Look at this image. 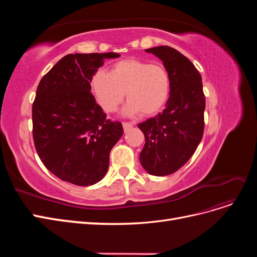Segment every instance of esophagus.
I'll return each mask as SVG.
<instances>
[{
	"mask_svg": "<svg viewBox=\"0 0 257 257\" xmlns=\"http://www.w3.org/2000/svg\"><path fill=\"white\" fill-rule=\"evenodd\" d=\"M122 125H123L124 132H127L130 128L133 127V123H131V122H123Z\"/></svg>",
	"mask_w": 257,
	"mask_h": 257,
	"instance_id": "obj_1",
	"label": "esophagus"
}]
</instances>
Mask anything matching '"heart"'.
Masks as SVG:
<instances>
[{
  "instance_id": "heart-1",
  "label": "heart",
  "mask_w": 257,
  "mask_h": 257,
  "mask_svg": "<svg viewBox=\"0 0 257 257\" xmlns=\"http://www.w3.org/2000/svg\"><path fill=\"white\" fill-rule=\"evenodd\" d=\"M91 85L99 105L107 112L114 111L126 93V114L158 112L167 102L170 92L169 76L164 67L136 59L118 62L110 73L99 69L93 76Z\"/></svg>"
}]
</instances>
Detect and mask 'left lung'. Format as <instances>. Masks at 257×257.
Segmentation results:
<instances>
[{
	"label": "left lung",
	"mask_w": 257,
	"mask_h": 257,
	"mask_svg": "<svg viewBox=\"0 0 257 257\" xmlns=\"http://www.w3.org/2000/svg\"><path fill=\"white\" fill-rule=\"evenodd\" d=\"M158 57L168 73L169 98L165 109L138 124L146 143L139 161L148 174H174L195 152L204 133L206 99L201 76L192 62L169 46L146 49Z\"/></svg>",
	"instance_id": "obj_1"
}]
</instances>
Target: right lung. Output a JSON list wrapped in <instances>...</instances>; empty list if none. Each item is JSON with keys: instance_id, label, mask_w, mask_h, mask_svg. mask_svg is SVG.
<instances>
[{"instance_id": "add662e5", "label": "right lung", "mask_w": 257, "mask_h": 257, "mask_svg": "<svg viewBox=\"0 0 257 257\" xmlns=\"http://www.w3.org/2000/svg\"><path fill=\"white\" fill-rule=\"evenodd\" d=\"M119 57L115 52L67 54L38 84L32 107L35 149L61 180L88 186L107 173L123 127L106 119L90 83L105 59Z\"/></svg>"}]
</instances>
